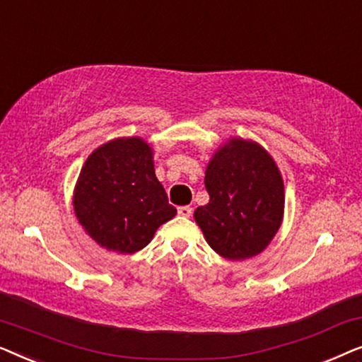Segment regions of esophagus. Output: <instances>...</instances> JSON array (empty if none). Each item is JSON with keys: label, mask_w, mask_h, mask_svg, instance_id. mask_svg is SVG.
<instances>
[{"label": "esophagus", "mask_w": 362, "mask_h": 362, "mask_svg": "<svg viewBox=\"0 0 362 362\" xmlns=\"http://www.w3.org/2000/svg\"><path fill=\"white\" fill-rule=\"evenodd\" d=\"M177 214H180L181 217H191L192 216V207L191 206L177 207Z\"/></svg>", "instance_id": "obj_1"}]
</instances>
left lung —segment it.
<instances>
[{"instance_id":"8db88e82","label":"left lung","mask_w":362,"mask_h":362,"mask_svg":"<svg viewBox=\"0 0 362 362\" xmlns=\"http://www.w3.org/2000/svg\"><path fill=\"white\" fill-rule=\"evenodd\" d=\"M209 202L194 211L207 244L229 260L260 254L284 219V180L259 143L230 138L206 168Z\"/></svg>"}]
</instances>
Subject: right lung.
Here are the masks:
<instances>
[{
	"mask_svg": "<svg viewBox=\"0 0 362 362\" xmlns=\"http://www.w3.org/2000/svg\"><path fill=\"white\" fill-rule=\"evenodd\" d=\"M74 211L98 245L118 254L141 250L158 227L176 216L155 175L151 146L138 136L117 138L87 158Z\"/></svg>",
	"mask_w": 362,
	"mask_h": 362,
	"instance_id": "add662e5",
	"label": "right lung"
}]
</instances>
